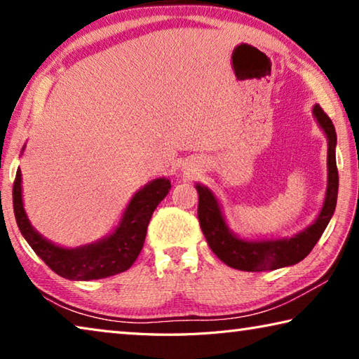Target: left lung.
I'll use <instances>...</instances> for the list:
<instances>
[{"label": "left lung", "instance_id": "left-lung-1", "mask_svg": "<svg viewBox=\"0 0 359 359\" xmlns=\"http://www.w3.org/2000/svg\"><path fill=\"white\" fill-rule=\"evenodd\" d=\"M313 117L317 118L327 139V187L323 208L311 226L294 234L293 238L247 241L241 239L228 228L222 208L208 187L196 184L199 194L198 218L208 244L224 264L239 271L259 272L274 271L278 267L299 263L317 244L336 210L339 172L336 165V128L323 109L315 104Z\"/></svg>", "mask_w": 359, "mask_h": 359}]
</instances>
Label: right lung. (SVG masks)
<instances>
[{
	"label": "right lung",
	"instance_id": "1",
	"mask_svg": "<svg viewBox=\"0 0 359 359\" xmlns=\"http://www.w3.org/2000/svg\"><path fill=\"white\" fill-rule=\"evenodd\" d=\"M169 190H171V182L165 177L149 182L131 198L118 226L107 238L77 248H65L52 244L32 226L23 209L20 169H17L15 174L12 203H14L17 226L22 236L53 272L69 280H98V278L120 274L133 266L144 247L151 214Z\"/></svg>",
	"mask_w": 359,
	"mask_h": 359
}]
</instances>
